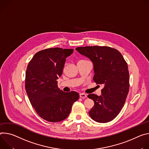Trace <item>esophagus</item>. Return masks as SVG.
<instances>
[{"instance_id":"esophagus-1","label":"esophagus","mask_w":149,"mask_h":149,"mask_svg":"<svg viewBox=\"0 0 149 149\" xmlns=\"http://www.w3.org/2000/svg\"><path fill=\"white\" fill-rule=\"evenodd\" d=\"M80 97L81 98L85 99L87 97V95L86 94H85V93H80Z\"/></svg>"}]
</instances>
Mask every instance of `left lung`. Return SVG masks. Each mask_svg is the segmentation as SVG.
<instances>
[{
	"label": "left lung",
	"instance_id": "8db88e82",
	"mask_svg": "<svg viewBox=\"0 0 149 149\" xmlns=\"http://www.w3.org/2000/svg\"><path fill=\"white\" fill-rule=\"evenodd\" d=\"M76 50L90 59L93 64V80L103 84L101 95L88 97L94 101L89 113L97 123H108L116 117L123 107L129 91L128 65L116 49L107 46L77 47Z\"/></svg>",
	"mask_w": 149,
	"mask_h": 149
}]
</instances>
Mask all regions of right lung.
I'll return each mask as SVG.
<instances>
[{"label":"right lung","mask_w":149,"mask_h":149,"mask_svg":"<svg viewBox=\"0 0 149 149\" xmlns=\"http://www.w3.org/2000/svg\"><path fill=\"white\" fill-rule=\"evenodd\" d=\"M73 52V49L47 48L37 53L27 66L26 93L39 116L47 121L65 120L79 97L77 92H64L57 86V80L63 74L65 58Z\"/></svg>","instance_id":"right-lung-1"}]
</instances>
